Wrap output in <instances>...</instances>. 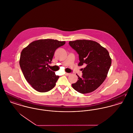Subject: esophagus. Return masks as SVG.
Wrapping results in <instances>:
<instances>
[{
  "mask_svg": "<svg viewBox=\"0 0 133 133\" xmlns=\"http://www.w3.org/2000/svg\"><path fill=\"white\" fill-rule=\"evenodd\" d=\"M70 74V73H65V75H66V76H68V75H69Z\"/></svg>",
  "mask_w": 133,
  "mask_h": 133,
  "instance_id": "34e87169",
  "label": "esophagus"
}]
</instances>
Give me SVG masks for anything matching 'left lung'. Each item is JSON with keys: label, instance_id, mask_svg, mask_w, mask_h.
Wrapping results in <instances>:
<instances>
[{"label": "left lung", "instance_id": "8db88e82", "mask_svg": "<svg viewBox=\"0 0 133 133\" xmlns=\"http://www.w3.org/2000/svg\"><path fill=\"white\" fill-rule=\"evenodd\" d=\"M69 44L79 55L78 66L86 65L82 77L72 87L81 94H88L96 90L105 80L109 71L111 59L108 51L97 42L92 40L77 39Z\"/></svg>", "mask_w": 133, "mask_h": 133}]
</instances>
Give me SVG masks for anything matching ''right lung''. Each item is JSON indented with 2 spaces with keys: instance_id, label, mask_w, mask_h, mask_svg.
<instances>
[{
  "instance_id": "add662e5",
  "label": "right lung",
  "mask_w": 133,
  "mask_h": 133,
  "mask_svg": "<svg viewBox=\"0 0 133 133\" xmlns=\"http://www.w3.org/2000/svg\"><path fill=\"white\" fill-rule=\"evenodd\" d=\"M65 41L42 39L35 41L22 50L19 65L24 78L31 87L39 92L53 89L59 76L48 68L56 50L64 45Z\"/></svg>"
}]
</instances>
